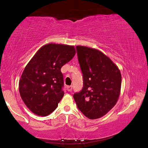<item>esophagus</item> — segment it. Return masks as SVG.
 <instances>
[{
    "instance_id": "esophagus-1",
    "label": "esophagus",
    "mask_w": 148,
    "mask_h": 148,
    "mask_svg": "<svg viewBox=\"0 0 148 148\" xmlns=\"http://www.w3.org/2000/svg\"><path fill=\"white\" fill-rule=\"evenodd\" d=\"M66 89L68 91H71L72 89V86H67L66 87Z\"/></svg>"
}]
</instances>
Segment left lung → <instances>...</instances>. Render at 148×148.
<instances>
[{"instance_id": "left-lung-1", "label": "left lung", "mask_w": 148, "mask_h": 148, "mask_svg": "<svg viewBox=\"0 0 148 148\" xmlns=\"http://www.w3.org/2000/svg\"><path fill=\"white\" fill-rule=\"evenodd\" d=\"M76 50L83 74V88L74 94V101L84 116L91 119L100 118L118 100L121 72L111 59L99 50L79 46Z\"/></svg>"}]
</instances>
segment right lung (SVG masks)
I'll use <instances>...</instances> for the list:
<instances>
[{
	"label": "right lung",
	"mask_w": 148,
	"mask_h": 148,
	"mask_svg": "<svg viewBox=\"0 0 148 148\" xmlns=\"http://www.w3.org/2000/svg\"><path fill=\"white\" fill-rule=\"evenodd\" d=\"M74 46L48 44L42 46L25 68L19 83L24 103L38 116L53 112L64 94L61 67L73 58Z\"/></svg>",
	"instance_id": "1"
}]
</instances>
